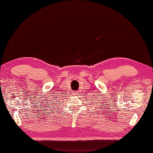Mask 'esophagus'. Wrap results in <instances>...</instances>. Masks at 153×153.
<instances>
[{"mask_svg":"<svg viewBox=\"0 0 153 153\" xmlns=\"http://www.w3.org/2000/svg\"><path fill=\"white\" fill-rule=\"evenodd\" d=\"M80 91H73V95H74V96H79V95H80Z\"/></svg>","mask_w":153,"mask_h":153,"instance_id":"esophagus-1","label":"esophagus"}]
</instances>
